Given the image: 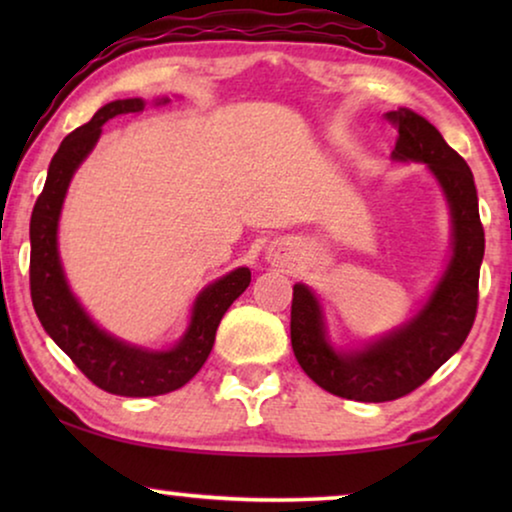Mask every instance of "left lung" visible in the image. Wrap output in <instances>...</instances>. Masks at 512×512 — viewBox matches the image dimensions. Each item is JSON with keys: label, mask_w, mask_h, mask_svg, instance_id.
Listing matches in <instances>:
<instances>
[{"label": "left lung", "mask_w": 512, "mask_h": 512, "mask_svg": "<svg viewBox=\"0 0 512 512\" xmlns=\"http://www.w3.org/2000/svg\"><path fill=\"white\" fill-rule=\"evenodd\" d=\"M398 130L394 160L426 163L452 214V261L429 303L408 324L356 352H335L326 340L319 300L305 284L293 286L291 347L307 377L349 401H396L429 380L471 333L478 312L485 230L471 167L433 125L410 109L384 114Z\"/></svg>", "instance_id": "8db88e82"}]
</instances>
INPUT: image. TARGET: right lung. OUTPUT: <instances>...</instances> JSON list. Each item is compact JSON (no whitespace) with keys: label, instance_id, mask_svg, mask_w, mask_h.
Returning a JSON list of instances; mask_svg holds the SVG:
<instances>
[{"label":"right lung","instance_id":"1","mask_svg":"<svg viewBox=\"0 0 512 512\" xmlns=\"http://www.w3.org/2000/svg\"><path fill=\"white\" fill-rule=\"evenodd\" d=\"M165 102L170 100H160L158 104ZM139 111H144V100L139 97L109 102L86 125L62 139L48 165L44 191L37 198L30 219V293L41 326L95 387L135 398L170 394L184 387L212 352L223 314L251 282L249 268H237L209 284L195 300L191 326L184 338L167 352L132 347L104 333L72 296L58 256V219L67 186L76 167L100 139L102 125L118 114Z\"/></svg>","mask_w":512,"mask_h":512}]
</instances>
